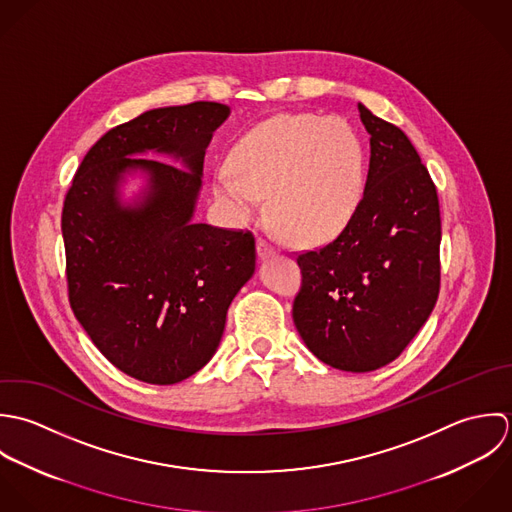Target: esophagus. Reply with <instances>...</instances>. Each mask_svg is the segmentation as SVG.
Wrapping results in <instances>:
<instances>
[{
	"mask_svg": "<svg viewBox=\"0 0 512 512\" xmlns=\"http://www.w3.org/2000/svg\"><path fill=\"white\" fill-rule=\"evenodd\" d=\"M257 255H259V259H269V257L275 255V247L271 243H267L265 239H259L257 241Z\"/></svg>",
	"mask_w": 512,
	"mask_h": 512,
	"instance_id": "34e87169",
	"label": "esophagus"
}]
</instances>
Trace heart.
<instances>
[{"label":"heart","instance_id":"b5f03b06","mask_svg":"<svg viewBox=\"0 0 512 512\" xmlns=\"http://www.w3.org/2000/svg\"><path fill=\"white\" fill-rule=\"evenodd\" d=\"M229 172L213 180V198L247 225L269 196L273 219L297 243L334 239L354 217L366 184L358 132L342 118L279 114L233 146Z\"/></svg>","mask_w":512,"mask_h":512}]
</instances>
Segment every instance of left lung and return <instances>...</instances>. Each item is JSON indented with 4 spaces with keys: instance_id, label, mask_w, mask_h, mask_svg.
<instances>
[{
    "instance_id": "8db88e82",
    "label": "left lung",
    "mask_w": 512,
    "mask_h": 512,
    "mask_svg": "<svg viewBox=\"0 0 512 512\" xmlns=\"http://www.w3.org/2000/svg\"><path fill=\"white\" fill-rule=\"evenodd\" d=\"M370 134L364 196L340 235L299 255L293 320L308 350L344 372L396 360L439 295L437 190L408 136L358 104Z\"/></svg>"
}]
</instances>
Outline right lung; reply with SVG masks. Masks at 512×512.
<instances>
[{
    "instance_id": "1",
    "label": "right lung",
    "mask_w": 512,
    "mask_h": 512,
    "mask_svg": "<svg viewBox=\"0 0 512 512\" xmlns=\"http://www.w3.org/2000/svg\"><path fill=\"white\" fill-rule=\"evenodd\" d=\"M229 112L205 101L164 106L108 130L65 198L71 308L104 358L146 384H178L204 368L255 273L249 231L192 221L205 148ZM148 151L183 168L137 158ZM134 173L147 186L124 203L119 188Z\"/></svg>"
}]
</instances>
